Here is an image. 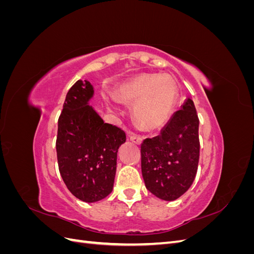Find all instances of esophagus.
Listing matches in <instances>:
<instances>
[{
  "mask_svg": "<svg viewBox=\"0 0 254 254\" xmlns=\"http://www.w3.org/2000/svg\"><path fill=\"white\" fill-rule=\"evenodd\" d=\"M129 139H130V141H131V142L134 143V144H136V145H140V144L142 143V141H143V139H142L141 136L132 134V133L129 135Z\"/></svg>",
  "mask_w": 254,
  "mask_h": 254,
  "instance_id": "esophagus-1",
  "label": "esophagus"
}]
</instances>
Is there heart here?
Here are the masks:
<instances>
[{
    "instance_id": "1",
    "label": "heart",
    "mask_w": 254,
    "mask_h": 254,
    "mask_svg": "<svg viewBox=\"0 0 254 254\" xmlns=\"http://www.w3.org/2000/svg\"><path fill=\"white\" fill-rule=\"evenodd\" d=\"M118 96L123 103L133 105V117L142 128L158 130L171 119L178 92L175 81L160 74H141L122 84ZM111 109H118L110 97L106 98Z\"/></svg>"
}]
</instances>
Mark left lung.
<instances>
[{
  "mask_svg": "<svg viewBox=\"0 0 254 254\" xmlns=\"http://www.w3.org/2000/svg\"><path fill=\"white\" fill-rule=\"evenodd\" d=\"M199 120L194 102L186 99L161 133L141 145L142 175L151 194L176 200L190 188L199 161Z\"/></svg>",
  "mask_w": 254,
  "mask_h": 254,
  "instance_id": "1",
  "label": "left lung"
}]
</instances>
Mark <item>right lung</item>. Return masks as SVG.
I'll return each instance as SVG.
<instances>
[{"label": "right lung", "instance_id": "add662e5", "mask_svg": "<svg viewBox=\"0 0 254 254\" xmlns=\"http://www.w3.org/2000/svg\"><path fill=\"white\" fill-rule=\"evenodd\" d=\"M94 89L77 80L68 90L58 120V167L67 190L84 202H96L113 190L118 150L126 142L122 129L104 123L90 99Z\"/></svg>", "mask_w": 254, "mask_h": 254}]
</instances>
